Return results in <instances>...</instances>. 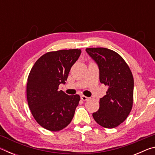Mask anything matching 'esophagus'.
<instances>
[{
  "label": "esophagus",
  "instance_id": "1",
  "mask_svg": "<svg viewBox=\"0 0 155 155\" xmlns=\"http://www.w3.org/2000/svg\"><path fill=\"white\" fill-rule=\"evenodd\" d=\"M81 99L82 100V101H87V100L89 99V98H88V97H87V96L82 95V96H81Z\"/></svg>",
  "mask_w": 155,
  "mask_h": 155
}]
</instances>
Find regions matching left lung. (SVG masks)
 Segmentation results:
<instances>
[{"label":"left lung","mask_w":155,"mask_h":155,"mask_svg":"<svg viewBox=\"0 0 155 155\" xmlns=\"http://www.w3.org/2000/svg\"><path fill=\"white\" fill-rule=\"evenodd\" d=\"M98 65L100 82L108 86L107 94L100 99L99 109L93 117L107 128L117 127L132 109L134 81L130 70L118 53L106 48H86Z\"/></svg>","instance_id":"left-lung-1"}]
</instances>
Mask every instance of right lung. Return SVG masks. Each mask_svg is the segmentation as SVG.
<instances>
[{
	"label": "right lung",
	"mask_w": 155,
	"mask_h": 155,
	"mask_svg": "<svg viewBox=\"0 0 155 155\" xmlns=\"http://www.w3.org/2000/svg\"><path fill=\"white\" fill-rule=\"evenodd\" d=\"M81 53L80 49L46 52L31 68L27 85L28 104L36 122L47 130H61L74 117L79 95L69 96L58 89L65 83Z\"/></svg>",
	"instance_id": "1"
}]
</instances>
